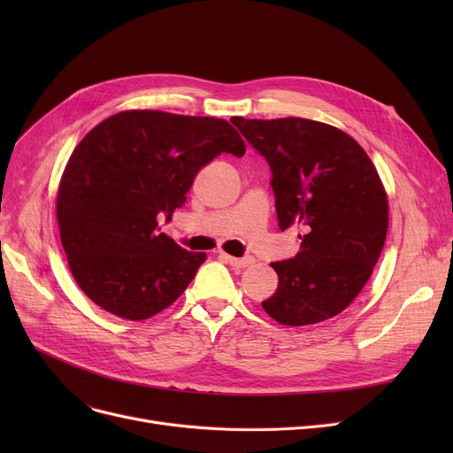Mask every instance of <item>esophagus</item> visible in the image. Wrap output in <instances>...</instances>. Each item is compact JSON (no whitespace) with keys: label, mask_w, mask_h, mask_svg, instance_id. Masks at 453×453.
Returning a JSON list of instances; mask_svg holds the SVG:
<instances>
[{"label":"esophagus","mask_w":453,"mask_h":453,"mask_svg":"<svg viewBox=\"0 0 453 453\" xmlns=\"http://www.w3.org/2000/svg\"><path fill=\"white\" fill-rule=\"evenodd\" d=\"M220 258L226 260L227 265H231L233 268H248L250 265L255 263L253 257H242V258H236V257H231L227 253H220Z\"/></svg>","instance_id":"esophagus-1"}]
</instances>
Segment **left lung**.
<instances>
[{
	"mask_svg": "<svg viewBox=\"0 0 453 453\" xmlns=\"http://www.w3.org/2000/svg\"><path fill=\"white\" fill-rule=\"evenodd\" d=\"M266 157L279 227H301L294 258L272 263L277 292L263 303L280 325L303 326L343 312L382 253L389 203L365 150L349 134L303 117H234Z\"/></svg>",
	"mask_w": 453,
	"mask_h": 453,
	"instance_id": "8db88e82",
	"label": "left lung"
}]
</instances>
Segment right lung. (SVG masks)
Returning <instances> with one entry per match:
<instances>
[{
	"instance_id": "add662e5",
	"label": "right lung",
	"mask_w": 453,
	"mask_h": 453,
	"mask_svg": "<svg viewBox=\"0 0 453 453\" xmlns=\"http://www.w3.org/2000/svg\"><path fill=\"white\" fill-rule=\"evenodd\" d=\"M246 145L224 119L119 111L89 130L60 178L57 220L81 290L106 312L141 321L171 306L205 253L159 233L203 165Z\"/></svg>"
}]
</instances>
